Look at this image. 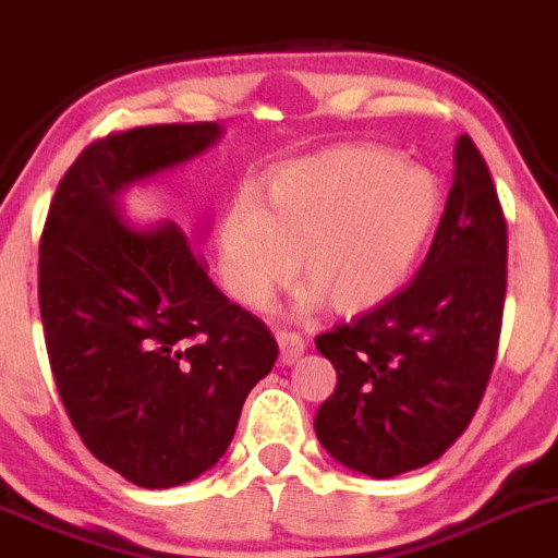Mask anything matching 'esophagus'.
Segmentation results:
<instances>
[{"label":"esophagus","mask_w":558,"mask_h":558,"mask_svg":"<svg viewBox=\"0 0 558 558\" xmlns=\"http://www.w3.org/2000/svg\"><path fill=\"white\" fill-rule=\"evenodd\" d=\"M278 347H280V366H291L303 357L305 352V338L300 332L280 330L278 332Z\"/></svg>","instance_id":"1"}]
</instances>
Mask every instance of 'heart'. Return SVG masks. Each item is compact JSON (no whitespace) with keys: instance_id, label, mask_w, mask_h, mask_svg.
Instances as JSON below:
<instances>
[{"instance_id":"b5f03b06","label":"heart","mask_w":558,"mask_h":558,"mask_svg":"<svg viewBox=\"0 0 558 558\" xmlns=\"http://www.w3.org/2000/svg\"><path fill=\"white\" fill-rule=\"evenodd\" d=\"M440 184L397 154L338 145L291 161L269 179L264 206L233 197L220 228L222 278L239 303L267 308L300 275L303 308L327 296L338 314L388 300L429 242L440 217Z\"/></svg>"}]
</instances>
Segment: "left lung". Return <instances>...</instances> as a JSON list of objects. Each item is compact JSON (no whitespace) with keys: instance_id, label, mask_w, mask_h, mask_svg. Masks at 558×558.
Returning a JSON list of instances; mask_svg holds the SVG:
<instances>
[{"instance_id":"left-lung-1","label":"left lung","mask_w":558,"mask_h":558,"mask_svg":"<svg viewBox=\"0 0 558 558\" xmlns=\"http://www.w3.org/2000/svg\"><path fill=\"white\" fill-rule=\"evenodd\" d=\"M507 296V220L487 161L462 134L454 184L404 289L316 336L338 385L314 429L332 460L374 478L429 465L468 429L490 383Z\"/></svg>"}]
</instances>
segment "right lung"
<instances>
[{
	"label": "right lung",
	"instance_id": "add662e5",
	"mask_svg": "<svg viewBox=\"0 0 558 558\" xmlns=\"http://www.w3.org/2000/svg\"><path fill=\"white\" fill-rule=\"evenodd\" d=\"M220 123L107 134L62 175L40 236L38 303L65 413L98 462L168 490L217 465L278 343L208 278L170 222L129 226L118 195L220 140Z\"/></svg>",
	"mask_w": 558,
	"mask_h": 558
}]
</instances>
